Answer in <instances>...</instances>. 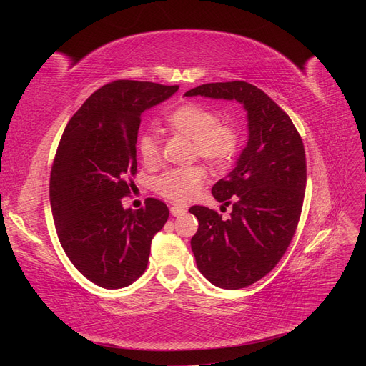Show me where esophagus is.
I'll return each instance as SVG.
<instances>
[{
  "label": "esophagus",
  "mask_w": 366,
  "mask_h": 366,
  "mask_svg": "<svg viewBox=\"0 0 366 366\" xmlns=\"http://www.w3.org/2000/svg\"><path fill=\"white\" fill-rule=\"evenodd\" d=\"M186 206H183V204H172L171 206V214L174 215V217H182V215H184L186 214Z\"/></svg>",
  "instance_id": "obj_1"
}]
</instances>
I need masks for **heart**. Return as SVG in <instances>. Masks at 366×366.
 <instances>
[{
    "instance_id": "b5f03b06",
    "label": "heart",
    "mask_w": 366,
    "mask_h": 366,
    "mask_svg": "<svg viewBox=\"0 0 366 366\" xmlns=\"http://www.w3.org/2000/svg\"><path fill=\"white\" fill-rule=\"evenodd\" d=\"M169 127L192 140V157H200L215 168H226L239 151V131L230 122L219 120L217 109L200 104H184L168 116ZM142 162L149 168L162 159V139L154 131L142 132L137 140ZM206 169L200 164L164 171L152 182L154 189L171 202H189L200 192Z\"/></svg>"
}]
</instances>
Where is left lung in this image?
<instances>
[{
	"mask_svg": "<svg viewBox=\"0 0 366 366\" xmlns=\"http://www.w3.org/2000/svg\"><path fill=\"white\" fill-rule=\"evenodd\" d=\"M186 96L235 99L247 112V145L234 171L212 187L215 200L232 206L230 217L204 206L189 209L198 219L191 239L198 270L221 289H244L290 246L305 195L304 143L289 114L249 82L203 84Z\"/></svg>",
	"mask_w": 366,
	"mask_h": 366,
	"instance_id": "obj_1",
	"label": "left lung"
}]
</instances>
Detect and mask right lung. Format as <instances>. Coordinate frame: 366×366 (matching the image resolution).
Segmentation results:
<instances>
[{"label": "right lung", "mask_w": 366, "mask_h": 366, "mask_svg": "<svg viewBox=\"0 0 366 366\" xmlns=\"http://www.w3.org/2000/svg\"><path fill=\"white\" fill-rule=\"evenodd\" d=\"M179 85L120 79L99 88L64 129L50 174V204L64 252L86 280L122 289L147 270L151 239L169 209L157 198L122 207L137 174V132L145 109Z\"/></svg>", "instance_id": "add662e5"}]
</instances>
